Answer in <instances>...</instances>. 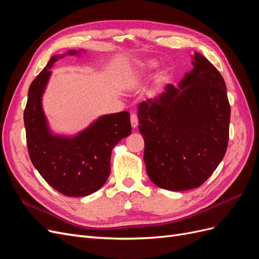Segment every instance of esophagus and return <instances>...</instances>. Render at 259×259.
I'll return each mask as SVG.
<instances>
[{
	"instance_id": "obj_1",
	"label": "esophagus",
	"mask_w": 259,
	"mask_h": 259,
	"mask_svg": "<svg viewBox=\"0 0 259 259\" xmlns=\"http://www.w3.org/2000/svg\"><path fill=\"white\" fill-rule=\"evenodd\" d=\"M131 124H132V127L133 128H136L138 126V117L137 114L135 113H132L131 114Z\"/></svg>"
}]
</instances>
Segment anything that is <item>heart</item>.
Masks as SVG:
<instances>
[{"mask_svg": "<svg viewBox=\"0 0 259 259\" xmlns=\"http://www.w3.org/2000/svg\"><path fill=\"white\" fill-rule=\"evenodd\" d=\"M150 66H152V65H150Z\"/></svg>", "mask_w": 259, "mask_h": 259, "instance_id": "heart-1", "label": "heart"}]
</instances>
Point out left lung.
Returning <instances> with one entry per match:
<instances>
[{"instance_id":"8db88e82","label":"left lung","mask_w":259,"mask_h":259,"mask_svg":"<svg viewBox=\"0 0 259 259\" xmlns=\"http://www.w3.org/2000/svg\"><path fill=\"white\" fill-rule=\"evenodd\" d=\"M178 86L138 105L149 178L162 189L200 187L222 162L229 139L230 105L222 74L199 53Z\"/></svg>"}]
</instances>
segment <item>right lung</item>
I'll return each mask as SVG.
<instances>
[{"label": "right lung", "mask_w": 259, "mask_h": 259, "mask_svg": "<svg viewBox=\"0 0 259 259\" xmlns=\"http://www.w3.org/2000/svg\"><path fill=\"white\" fill-rule=\"evenodd\" d=\"M69 51L67 55H79ZM55 55L28 92L23 112L26 137L31 162L45 182L67 197H85L97 191L110 175V158L114 146L131 134L130 113L105 114L75 136L55 135L43 111L42 96L58 58Z\"/></svg>", "instance_id": "1"}]
</instances>
